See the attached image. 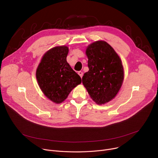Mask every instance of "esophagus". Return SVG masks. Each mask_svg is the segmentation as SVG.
<instances>
[{
	"instance_id": "34e87169",
	"label": "esophagus",
	"mask_w": 158,
	"mask_h": 158,
	"mask_svg": "<svg viewBox=\"0 0 158 158\" xmlns=\"http://www.w3.org/2000/svg\"><path fill=\"white\" fill-rule=\"evenodd\" d=\"M78 74H79V76L81 77V78L82 77V76H83V73H82V72H81V71L78 72Z\"/></svg>"
}]
</instances>
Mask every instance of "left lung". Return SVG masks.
<instances>
[{"mask_svg": "<svg viewBox=\"0 0 158 158\" xmlns=\"http://www.w3.org/2000/svg\"><path fill=\"white\" fill-rule=\"evenodd\" d=\"M89 71L82 78L89 95L98 104L110 101L118 92L123 80L120 57L104 41L89 45L86 51Z\"/></svg>", "mask_w": 158, "mask_h": 158, "instance_id": "left-lung-1", "label": "left lung"}]
</instances>
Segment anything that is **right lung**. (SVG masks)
<instances>
[{"mask_svg":"<svg viewBox=\"0 0 158 158\" xmlns=\"http://www.w3.org/2000/svg\"><path fill=\"white\" fill-rule=\"evenodd\" d=\"M69 48L60 46L47 51L36 70L40 88L52 102L60 104L71 91L81 84V79L66 61Z\"/></svg>","mask_w":158,"mask_h":158,"instance_id":"1","label":"right lung"}]
</instances>
